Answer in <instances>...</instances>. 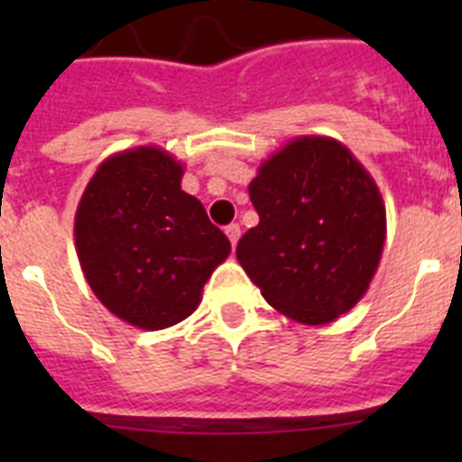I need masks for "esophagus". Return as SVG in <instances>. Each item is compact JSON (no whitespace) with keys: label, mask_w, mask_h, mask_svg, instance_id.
<instances>
[{"label":"esophagus","mask_w":462,"mask_h":462,"mask_svg":"<svg viewBox=\"0 0 462 462\" xmlns=\"http://www.w3.org/2000/svg\"><path fill=\"white\" fill-rule=\"evenodd\" d=\"M225 235H227L232 249H235V245H237V242H239V235H242V230H239L237 223H232V225H227V227H225Z\"/></svg>","instance_id":"obj_1"}]
</instances>
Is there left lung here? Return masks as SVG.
Instances as JSON below:
<instances>
[{
    "label": "left lung",
    "instance_id": "8db88e82",
    "mask_svg": "<svg viewBox=\"0 0 462 462\" xmlns=\"http://www.w3.org/2000/svg\"><path fill=\"white\" fill-rule=\"evenodd\" d=\"M249 196L259 225L237 261L266 302L307 326L347 314L386 242V206L365 165L340 141L297 136L261 162Z\"/></svg>",
    "mask_w": 462,
    "mask_h": 462
}]
</instances>
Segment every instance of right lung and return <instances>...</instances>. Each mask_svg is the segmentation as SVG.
<instances>
[{"instance_id": "1", "label": "right lung", "mask_w": 462, "mask_h": 462, "mask_svg": "<svg viewBox=\"0 0 462 462\" xmlns=\"http://www.w3.org/2000/svg\"><path fill=\"white\" fill-rule=\"evenodd\" d=\"M180 160L158 146L105 158L74 217L79 263L112 314L136 328L184 321L230 256V239L181 191Z\"/></svg>"}]
</instances>
